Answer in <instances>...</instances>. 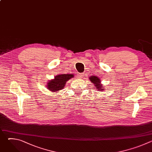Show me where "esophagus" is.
Listing matches in <instances>:
<instances>
[{"mask_svg": "<svg viewBox=\"0 0 152 152\" xmlns=\"http://www.w3.org/2000/svg\"><path fill=\"white\" fill-rule=\"evenodd\" d=\"M83 76V73H79L77 75V77L78 79H82Z\"/></svg>", "mask_w": 152, "mask_h": 152, "instance_id": "obj_1", "label": "esophagus"}]
</instances>
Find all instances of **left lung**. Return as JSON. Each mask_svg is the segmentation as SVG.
Masks as SVG:
<instances>
[{
  "label": "left lung",
  "mask_w": 152,
  "mask_h": 152,
  "mask_svg": "<svg viewBox=\"0 0 152 152\" xmlns=\"http://www.w3.org/2000/svg\"><path fill=\"white\" fill-rule=\"evenodd\" d=\"M89 79L90 80V81L91 82V83H93V84L95 86L94 87L96 88V89H97V90H100V91H102L104 89H103V88H102V85L101 84V80L100 79L96 76H90Z\"/></svg>",
  "instance_id": "obj_1"
}]
</instances>
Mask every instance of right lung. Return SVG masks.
Segmentation results:
<instances>
[{
  "instance_id": "obj_1",
  "label": "right lung",
  "mask_w": 152,
  "mask_h": 152,
  "mask_svg": "<svg viewBox=\"0 0 152 152\" xmlns=\"http://www.w3.org/2000/svg\"><path fill=\"white\" fill-rule=\"evenodd\" d=\"M73 77V75L71 74H62L57 75L55 77L54 79L48 81L46 87L51 91H58L62 90L64 88L67 81Z\"/></svg>"
}]
</instances>
